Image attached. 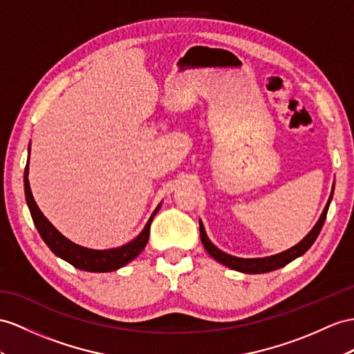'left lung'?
<instances>
[{
    "label": "left lung",
    "instance_id": "1",
    "mask_svg": "<svg viewBox=\"0 0 354 354\" xmlns=\"http://www.w3.org/2000/svg\"><path fill=\"white\" fill-rule=\"evenodd\" d=\"M332 196H333V188H332V193H330L329 201H328V203H326L324 209H323V212L320 215V218H319V221H317V224L313 227V230L308 233L306 236L297 243V245L292 247V248L287 250V251L279 252V254L270 256V257H261V259H241V257H234V256H230V254H225L224 251L216 248L214 243L209 241V238H207V234L205 232V227H203L202 221H198V225H201V239H202V243H203L205 250L209 252V256L214 257L216 261H220L221 265L227 266L230 269L243 272V274H265V272L279 269V268L288 265L290 261H293L295 259L301 257L302 254H305L308 250L311 248V245L314 243V241L317 239V236H319V234H320V230H322L323 224H324L326 215H328L329 205L332 202Z\"/></svg>",
    "mask_w": 354,
    "mask_h": 354
}]
</instances>
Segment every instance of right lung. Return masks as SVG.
Wrapping results in <instances>:
<instances>
[{"label": "right lung", "mask_w": 354, "mask_h": 354, "mask_svg": "<svg viewBox=\"0 0 354 354\" xmlns=\"http://www.w3.org/2000/svg\"><path fill=\"white\" fill-rule=\"evenodd\" d=\"M24 187H25L26 205L30 207L32 221L35 224V227H37L41 239L46 242V245L52 250L53 254L61 257L62 260L68 261V263L73 265L75 268L80 270H86V272H112L125 266L127 263H130L131 260L138 257L142 252V250L147 247L152 218L161 206V205L157 206V209L151 215V218L148 220L147 225H145V229L140 232L139 236L133 239L131 242L125 243L122 247L111 248V250H91V248L80 247L77 243L67 239L66 236H62V234L53 227L50 221L39 209V206L35 203L31 188H30L28 162H26L25 174H24Z\"/></svg>", "instance_id": "obj_1"}]
</instances>
